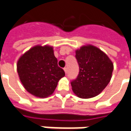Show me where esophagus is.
Segmentation results:
<instances>
[{
  "label": "esophagus",
  "instance_id": "obj_1",
  "mask_svg": "<svg viewBox=\"0 0 131 131\" xmlns=\"http://www.w3.org/2000/svg\"><path fill=\"white\" fill-rule=\"evenodd\" d=\"M64 71H65L66 74H67V73H68V68H64Z\"/></svg>",
  "mask_w": 131,
  "mask_h": 131
}]
</instances>
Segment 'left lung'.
<instances>
[{
    "mask_svg": "<svg viewBox=\"0 0 131 131\" xmlns=\"http://www.w3.org/2000/svg\"><path fill=\"white\" fill-rule=\"evenodd\" d=\"M79 74L70 84L80 98L88 99L101 93L112 78L114 66L100 49L92 45L82 46L75 51Z\"/></svg>",
    "mask_w": 131,
    "mask_h": 131,
    "instance_id": "1",
    "label": "left lung"
}]
</instances>
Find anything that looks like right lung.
Segmentation results:
<instances>
[{"mask_svg":"<svg viewBox=\"0 0 131 131\" xmlns=\"http://www.w3.org/2000/svg\"><path fill=\"white\" fill-rule=\"evenodd\" d=\"M17 73L27 92L35 97L45 98L52 94L59 80L65 76L58 67L51 46H36L17 61Z\"/></svg>","mask_w":131,"mask_h":131,"instance_id":"add662e5","label":"right lung"}]
</instances>
